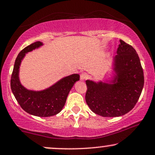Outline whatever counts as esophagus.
Returning a JSON list of instances; mask_svg holds the SVG:
<instances>
[{
    "label": "esophagus",
    "mask_w": 155,
    "mask_h": 155,
    "mask_svg": "<svg viewBox=\"0 0 155 155\" xmlns=\"http://www.w3.org/2000/svg\"><path fill=\"white\" fill-rule=\"evenodd\" d=\"M89 78V75L87 73H82L80 74V80H82V81H84V80H86L87 79H88Z\"/></svg>",
    "instance_id": "obj_1"
}]
</instances>
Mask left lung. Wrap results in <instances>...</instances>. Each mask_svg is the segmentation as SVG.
<instances>
[{
	"mask_svg": "<svg viewBox=\"0 0 155 155\" xmlns=\"http://www.w3.org/2000/svg\"><path fill=\"white\" fill-rule=\"evenodd\" d=\"M120 42L114 57L116 75L112 83L86 81V102L103 117H117L132 110L144 86L143 70L136 51L123 40Z\"/></svg>",
	"mask_w": 155,
	"mask_h": 155,
	"instance_id": "left-lung-1",
	"label": "left lung"
}]
</instances>
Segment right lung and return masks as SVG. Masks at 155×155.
I'll return each mask as SVG.
<instances>
[{
	"label": "right lung",
	"instance_id": "1",
	"mask_svg": "<svg viewBox=\"0 0 155 155\" xmlns=\"http://www.w3.org/2000/svg\"><path fill=\"white\" fill-rule=\"evenodd\" d=\"M42 45L40 41L27 46L19 53L15 62L10 86L16 100L23 110L31 115L48 117L58 114L64 107L68 93L73 84L80 80L78 74L65 77L45 90L35 92L25 89L19 80V68L25 54Z\"/></svg>",
	"mask_w": 155,
	"mask_h": 155
}]
</instances>
